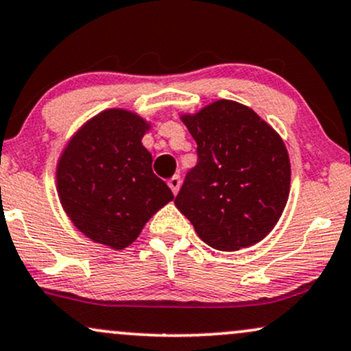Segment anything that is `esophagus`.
<instances>
[{
  "label": "esophagus",
  "mask_w": 351,
  "mask_h": 351,
  "mask_svg": "<svg viewBox=\"0 0 351 351\" xmlns=\"http://www.w3.org/2000/svg\"><path fill=\"white\" fill-rule=\"evenodd\" d=\"M169 187H171V191H172V193H176L179 192V189H180V177L179 176H174L172 177V179H169Z\"/></svg>",
  "instance_id": "34e87169"
}]
</instances>
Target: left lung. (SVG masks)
Wrapping results in <instances>:
<instances>
[{
    "instance_id": "1",
    "label": "left lung",
    "mask_w": 351,
    "mask_h": 351,
    "mask_svg": "<svg viewBox=\"0 0 351 351\" xmlns=\"http://www.w3.org/2000/svg\"><path fill=\"white\" fill-rule=\"evenodd\" d=\"M180 119L197 143L199 162L176 207L200 240L238 251L265 240L291 191V160L278 131L250 106L217 100Z\"/></svg>"
}]
</instances>
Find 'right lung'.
Masks as SVG:
<instances>
[{
    "instance_id": "obj_1",
    "label": "right lung",
    "mask_w": 351,
    "mask_h": 351,
    "mask_svg": "<svg viewBox=\"0 0 351 351\" xmlns=\"http://www.w3.org/2000/svg\"><path fill=\"white\" fill-rule=\"evenodd\" d=\"M151 121L125 108H108L82 125L56 167L60 205L84 237L111 250L133 245L144 225L174 200L152 172L143 146Z\"/></svg>"
}]
</instances>
